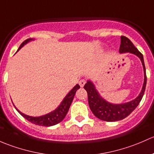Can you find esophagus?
Returning a JSON list of instances; mask_svg holds the SVG:
<instances>
[{
    "label": "esophagus",
    "instance_id": "1",
    "mask_svg": "<svg viewBox=\"0 0 154 154\" xmlns=\"http://www.w3.org/2000/svg\"><path fill=\"white\" fill-rule=\"evenodd\" d=\"M85 83H86V81H85V79H82V80L79 81V85H80L81 88L84 87V85H85Z\"/></svg>",
    "mask_w": 154,
    "mask_h": 154
}]
</instances>
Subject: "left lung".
<instances>
[{
	"label": "left lung",
	"instance_id": "obj_1",
	"mask_svg": "<svg viewBox=\"0 0 154 154\" xmlns=\"http://www.w3.org/2000/svg\"><path fill=\"white\" fill-rule=\"evenodd\" d=\"M119 53H132L140 58L142 65H143L144 76H145L143 87H142V91L139 93V96L136 97L135 99L129 101V102L124 103V104H115L104 100L100 96L99 92L96 90L93 82L88 81V82L84 86V88L88 92V103L90 108L95 116L103 121L116 122L126 118L139 105V102L143 97L145 87H146L147 76L143 55L137 50V48H136L135 46L131 42V40L125 36H121Z\"/></svg>",
	"mask_w": 154,
	"mask_h": 154
}]
</instances>
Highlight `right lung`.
Segmentation results:
<instances>
[{
  "mask_svg": "<svg viewBox=\"0 0 154 154\" xmlns=\"http://www.w3.org/2000/svg\"><path fill=\"white\" fill-rule=\"evenodd\" d=\"M33 39L32 38H28L26 40H25L24 42L22 43L21 44L19 47L18 51L22 47L25 45L26 44H27L29 42H31ZM80 88V86L79 85H76L69 92L67 95L66 96V97L64 98V100L62 101V102L61 103L59 106L55 109V110H53V112H50L48 114H46V115L38 117H33V116H29L26 115V114H23V112L19 111L18 109L15 107L18 112L23 118L26 119V120L30 122L31 123L37 125H40V126H44V127H50L53 126V125L58 124L59 122H61L64 118H65L66 113H67L68 110H69V107L71 105V103H72V100H73V98L75 96V93H76L77 90ZM15 106V105H14Z\"/></svg>",
  "mask_w": 154,
  "mask_h": 154,
  "instance_id": "right-lung-1",
  "label": "right lung"
}]
</instances>
